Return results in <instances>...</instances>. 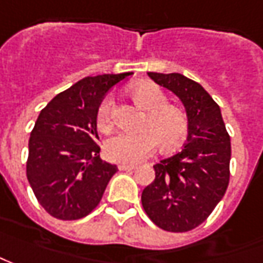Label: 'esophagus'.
I'll list each match as a JSON object with an SVG mask.
<instances>
[{
	"mask_svg": "<svg viewBox=\"0 0 263 263\" xmlns=\"http://www.w3.org/2000/svg\"><path fill=\"white\" fill-rule=\"evenodd\" d=\"M137 166L135 165H119V169L120 171H135Z\"/></svg>",
	"mask_w": 263,
	"mask_h": 263,
	"instance_id": "esophagus-1",
	"label": "esophagus"
}]
</instances>
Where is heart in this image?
Instances as JSON below:
<instances>
[{
  "mask_svg": "<svg viewBox=\"0 0 263 263\" xmlns=\"http://www.w3.org/2000/svg\"><path fill=\"white\" fill-rule=\"evenodd\" d=\"M128 95L142 110H146L137 133H119L104 144V153L111 162L136 165L147 158L159 144L162 151H171L184 142L188 135L186 112L168 104V97L152 82H137L128 86ZM112 100L104 98L97 110V126L107 132L112 126Z\"/></svg>",
  "mask_w": 263,
  "mask_h": 263,
  "instance_id": "b5f03b06",
  "label": "heart"
}]
</instances>
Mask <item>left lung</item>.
<instances>
[{
	"label": "left lung",
	"mask_w": 263,
	"mask_h": 263,
	"mask_svg": "<svg viewBox=\"0 0 263 263\" xmlns=\"http://www.w3.org/2000/svg\"><path fill=\"white\" fill-rule=\"evenodd\" d=\"M147 75L181 100L190 128L184 149L153 165L155 179L142 193V205L156 226L182 233L205 221L226 193L230 136L220 107L198 82L181 73Z\"/></svg>",
	"instance_id": "obj_1"
}]
</instances>
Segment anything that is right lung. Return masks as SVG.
Instances as JSON below:
<instances>
[{
	"instance_id": "add662e5",
	"label": "right lung",
	"mask_w": 263,
	"mask_h": 263,
	"mask_svg": "<svg viewBox=\"0 0 263 263\" xmlns=\"http://www.w3.org/2000/svg\"><path fill=\"white\" fill-rule=\"evenodd\" d=\"M133 72L86 77L40 111L30 133L27 179L40 205L59 220H78L100 204L119 171L100 158L97 110Z\"/></svg>"
}]
</instances>
